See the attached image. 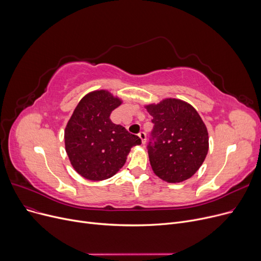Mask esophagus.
I'll return each mask as SVG.
<instances>
[{"label": "esophagus", "mask_w": 261, "mask_h": 261, "mask_svg": "<svg viewBox=\"0 0 261 261\" xmlns=\"http://www.w3.org/2000/svg\"><path fill=\"white\" fill-rule=\"evenodd\" d=\"M139 138H140V140H141V142H142V144H144L145 143V141H146V135H145V133H143V132H141L139 135Z\"/></svg>", "instance_id": "34e87169"}]
</instances>
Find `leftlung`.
Masks as SVG:
<instances>
[{"instance_id": "8db88e82", "label": "left lung", "mask_w": 261, "mask_h": 261, "mask_svg": "<svg viewBox=\"0 0 261 261\" xmlns=\"http://www.w3.org/2000/svg\"><path fill=\"white\" fill-rule=\"evenodd\" d=\"M144 107L154 123L155 142L148 145L152 172L168 183L190 179L208 151V133L201 117L190 103L176 98Z\"/></svg>"}]
</instances>
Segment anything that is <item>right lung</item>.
Masks as SVG:
<instances>
[{"instance_id":"right-lung-1","label":"right lung","mask_w":261,"mask_h":261,"mask_svg":"<svg viewBox=\"0 0 261 261\" xmlns=\"http://www.w3.org/2000/svg\"><path fill=\"white\" fill-rule=\"evenodd\" d=\"M122 102L109 90H93L80 100L67 122L66 154L73 170L87 180L113 177L125 164L130 148L141 144L139 137L110 119Z\"/></svg>"}]
</instances>
